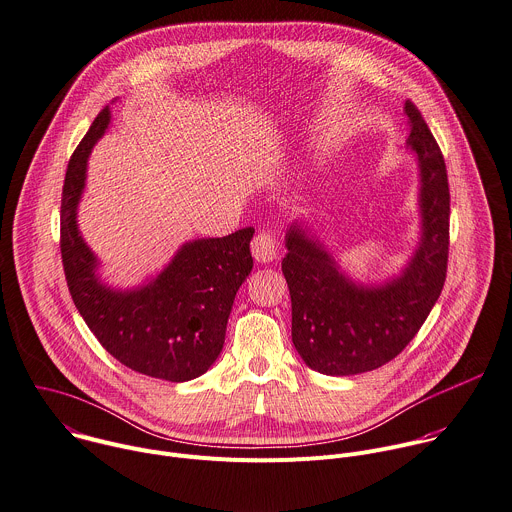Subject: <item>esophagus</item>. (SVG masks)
Returning <instances> with one entry per match:
<instances>
[{
  "mask_svg": "<svg viewBox=\"0 0 512 512\" xmlns=\"http://www.w3.org/2000/svg\"><path fill=\"white\" fill-rule=\"evenodd\" d=\"M251 251H253V257L259 261V263H269L277 257V251H279V243L275 239V235L263 231L259 235H255L253 243H251Z\"/></svg>",
  "mask_w": 512,
  "mask_h": 512,
  "instance_id": "obj_1",
  "label": "esophagus"
}]
</instances>
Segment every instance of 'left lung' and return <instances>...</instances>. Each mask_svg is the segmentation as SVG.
<instances>
[{"label": "left lung", "mask_w": 512, "mask_h": 512, "mask_svg": "<svg viewBox=\"0 0 512 512\" xmlns=\"http://www.w3.org/2000/svg\"><path fill=\"white\" fill-rule=\"evenodd\" d=\"M408 144L420 164L422 243L404 273L382 287L354 285L321 245L295 225L281 269L291 295V339L301 360L327 376H354L392 362L438 301L448 267L450 189L442 150L414 102Z\"/></svg>", "instance_id": "8db88e82"}]
</instances>
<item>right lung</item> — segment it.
Instances as JSON below:
<instances>
[{"label":"right lung","mask_w":512,"mask_h":512,"mask_svg":"<svg viewBox=\"0 0 512 512\" xmlns=\"http://www.w3.org/2000/svg\"><path fill=\"white\" fill-rule=\"evenodd\" d=\"M110 122L104 106L70 156L60 211V253L76 309L100 346L126 368L168 382L205 374L219 358L233 299L253 269V229L187 243L136 291H112L94 275L96 259L76 227L92 146Z\"/></svg>","instance_id":"right-lung-1"}]
</instances>
